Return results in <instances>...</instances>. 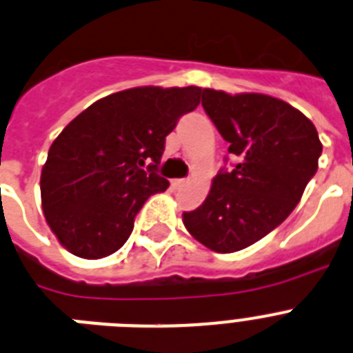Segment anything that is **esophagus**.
I'll list each match as a JSON object with an SVG mask.
<instances>
[{
    "label": "esophagus",
    "instance_id": "esophagus-1",
    "mask_svg": "<svg viewBox=\"0 0 353 353\" xmlns=\"http://www.w3.org/2000/svg\"><path fill=\"white\" fill-rule=\"evenodd\" d=\"M185 183H188V179H174V180H171V185H173L174 189L183 188Z\"/></svg>",
    "mask_w": 353,
    "mask_h": 353
}]
</instances>
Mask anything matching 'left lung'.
<instances>
[{
	"label": "left lung",
	"mask_w": 353,
	"mask_h": 353,
	"mask_svg": "<svg viewBox=\"0 0 353 353\" xmlns=\"http://www.w3.org/2000/svg\"><path fill=\"white\" fill-rule=\"evenodd\" d=\"M201 105L236 165L214 176L205 201L182 214L183 225L209 250L232 254L293 212L318 171L321 143L309 117L273 96L203 89Z\"/></svg>",
	"instance_id": "1"
}]
</instances>
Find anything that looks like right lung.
<instances>
[{"label":"right lung","mask_w":353,"mask_h":353,"mask_svg":"<svg viewBox=\"0 0 353 353\" xmlns=\"http://www.w3.org/2000/svg\"><path fill=\"white\" fill-rule=\"evenodd\" d=\"M201 87H134L98 99L53 141L41 173L51 232L68 252L101 259L121 248L144 201L170 182L155 173L165 135L200 105ZM148 164L150 174L142 170Z\"/></svg>","instance_id":"add662e5"}]
</instances>
